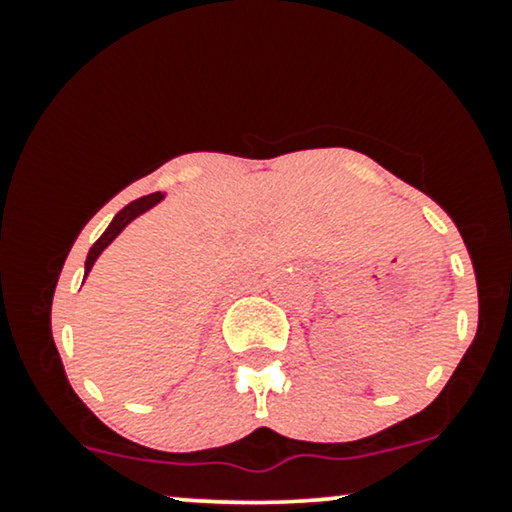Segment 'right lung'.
Returning a JSON list of instances; mask_svg holds the SVG:
<instances>
[{
    "instance_id": "right-lung-1",
    "label": "right lung",
    "mask_w": 512,
    "mask_h": 512,
    "mask_svg": "<svg viewBox=\"0 0 512 512\" xmlns=\"http://www.w3.org/2000/svg\"><path fill=\"white\" fill-rule=\"evenodd\" d=\"M161 199H163L161 192H154V195H146V197H139V199H134V202H129L127 207L122 209L120 214L115 216L113 223H110V226L105 228V233H103V236L98 238L96 243H93V248L88 250V257H86V274L91 272L93 262L98 260V255H101V252H103L105 248H108V245L113 243V240H115L117 236H120V231H122V228H125L127 223L132 221V219H137L139 214H144L146 209H151V207H154L156 202H161Z\"/></svg>"
}]
</instances>
